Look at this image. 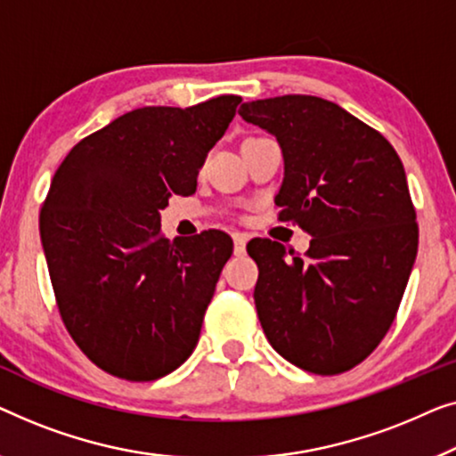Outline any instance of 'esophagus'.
<instances>
[{"label":"esophagus","instance_id":"esophagus-1","mask_svg":"<svg viewBox=\"0 0 456 456\" xmlns=\"http://www.w3.org/2000/svg\"><path fill=\"white\" fill-rule=\"evenodd\" d=\"M249 237L246 233H235L233 235V252L237 256H241L243 252H246V243H248Z\"/></svg>","mask_w":456,"mask_h":456}]
</instances>
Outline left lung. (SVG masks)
<instances>
[{
	"label": "left lung",
	"instance_id": "8db88e82",
	"mask_svg": "<svg viewBox=\"0 0 456 456\" xmlns=\"http://www.w3.org/2000/svg\"><path fill=\"white\" fill-rule=\"evenodd\" d=\"M248 124L277 138L281 219L312 235L301 258L252 240L256 310L279 355L332 376L363 362L393 324L418 256V223L396 151L337 102L310 94L243 102Z\"/></svg>",
	"mask_w": 456,
	"mask_h": 456
}]
</instances>
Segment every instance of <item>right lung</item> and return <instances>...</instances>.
<instances>
[{"mask_svg":"<svg viewBox=\"0 0 456 456\" xmlns=\"http://www.w3.org/2000/svg\"><path fill=\"white\" fill-rule=\"evenodd\" d=\"M240 101L134 109L55 171L41 208L51 285L76 345L109 374L157 380L196 349L233 241L223 231L165 240L161 210L194 194Z\"/></svg>","mask_w":456,"mask_h":456,"instance_id":"right-lung-1","label":"right lung"}]
</instances>
